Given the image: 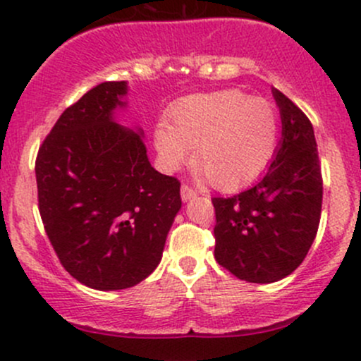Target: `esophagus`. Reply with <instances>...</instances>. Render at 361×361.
Here are the masks:
<instances>
[{
    "mask_svg": "<svg viewBox=\"0 0 361 361\" xmlns=\"http://www.w3.org/2000/svg\"><path fill=\"white\" fill-rule=\"evenodd\" d=\"M197 195H199V192H197L195 188L190 187L188 183H183V185H181V199H183L185 202L190 200V199H195Z\"/></svg>",
    "mask_w": 361,
    "mask_h": 361,
    "instance_id": "34e87169",
    "label": "esophagus"
}]
</instances>
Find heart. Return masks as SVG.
<instances>
[{
	"label": "heart",
	"instance_id": "heart-1",
	"mask_svg": "<svg viewBox=\"0 0 361 361\" xmlns=\"http://www.w3.org/2000/svg\"><path fill=\"white\" fill-rule=\"evenodd\" d=\"M281 133L274 102L241 90L188 96L169 109L156 130V147L168 168L193 164L211 185L235 190L252 183L274 157Z\"/></svg>",
	"mask_w": 361,
	"mask_h": 361
}]
</instances>
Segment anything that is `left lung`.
<instances>
[{
    "label": "left lung",
    "instance_id": "obj_1",
    "mask_svg": "<svg viewBox=\"0 0 361 361\" xmlns=\"http://www.w3.org/2000/svg\"><path fill=\"white\" fill-rule=\"evenodd\" d=\"M283 140L259 183L233 197H214L217 264L248 283H274L303 262L322 212V169L314 126L274 89Z\"/></svg>",
    "mask_w": 361,
    "mask_h": 361
}]
</instances>
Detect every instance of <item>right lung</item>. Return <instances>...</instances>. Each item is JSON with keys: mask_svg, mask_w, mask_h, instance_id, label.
<instances>
[{"mask_svg": "<svg viewBox=\"0 0 361 361\" xmlns=\"http://www.w3.org/2000/svg\"><path fill=\"white\" fill-rule=\"evenodd\" d=\"M125 82L63 111L35 157L37 202L59 262L94 290H125L159 264L181 207L180 180L150 166L142 135L113 121Z\"/></svg>", "mask_w": 361, "mask_h": 361, "instance_id": "obj_1", "label": "right lung"}]
</instances>
